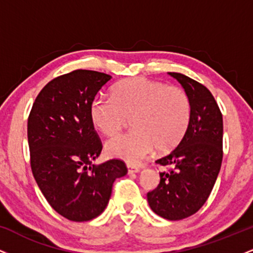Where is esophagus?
I'll return each instance as SVG.
<instances>
[{
  "label": "esophagus",
  "mask_w": 253,
  "mask_h": 253,
  "mask_svg": "<svg viewBox=\"0 0 253 253\" xmlns=\"http://www.w3.org/2000/svg\"><path fill=\"white\" fill-rule=\"evenodd\" d=\"M127 169H128V173H136V172H139V171H140V169H139V168H136V167H134V165H127Z\"/></svg>",
  "instance_id": "esophagus-1"
}]
</instances>
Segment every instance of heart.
<instances>
[{
    "label": "heart",
    "mask_w": 253,
    "mask_h": 253,
    "mask_svg": "<svg viewBox=\"0 0 253 253\" xmlns=\"http://www.w3.org/2000/svg\"><path fill=\"white\" fill-rule=\"evenodd\" d=\"M90 119L103 134H118L132 119V132L104 145L109 157L136 164L153 152L167 153L181 143L190 125L191 101L175 85L133 77L114 86L113 96H96L90 103Z\"/></svg>",
    "instance_id": "obj_1"
}]
</instances>
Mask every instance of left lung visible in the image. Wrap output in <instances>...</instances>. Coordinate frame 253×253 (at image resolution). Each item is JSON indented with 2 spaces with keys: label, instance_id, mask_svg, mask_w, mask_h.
<instances>
[{
  "label": "left lung",
  "instance_id": "1",
  "mask_svg": "<svg viewBox=\"0 0 253 253\" xmlns=\"http://www.w3.org/2000/svg\"><path fill=\"white\" fill-rule=\"evenodd\" d=\"M169 75L190 97V125L176 149L156 161L169 171L159 172L161 182L147 193V201L157 215L175 221L195 214L207 201L221 168L223 125L210 90L185 75Z\"/></svg>",
  "mask_w": 253,
  "mask_h": 253
}]
</instances>
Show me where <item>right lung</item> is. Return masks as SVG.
<instances>
[{"label": "right lung", "instance_id": "obj_1", "mask_svg": "<svg viewBox=\"0 0 253 253\" xmlns=\"http://www.w3.org/2000/svg\"><path fill=\"white\" fill-rule=\"evenodd\" d=\"M110 78L91 70L54 78L39 92L28 117L32 172L51 207L71 221L100 215L113 183L127 173L120 159L91 164L102 144L90 119V103Z\"/></svg>", "mask_w": 253, "mask_h": 253}]
</instances>
